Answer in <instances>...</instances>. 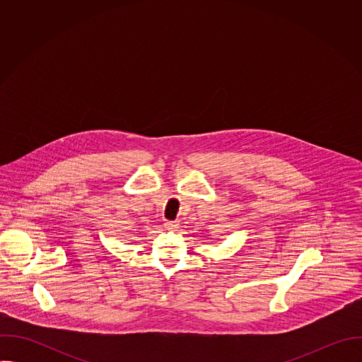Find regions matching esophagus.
<instances>
[{
    "mask_svg": "<svg viewBox=\"0 0 362 362\" xmlns=\"http://www.w3.org/2000/svg\"><path fill=\"white\" fill-rule=\"evenodd\" d=\"M165 226H166V229H170V230H172V229H177V226H179V225H177V222L168 221V222L165 223Z\"/></svg>",
    "mask_w": 362,
    "mask_h": 362,
    "instance_id": "esophagus-1",
    "label": "esophagus"
}]
</instances>
